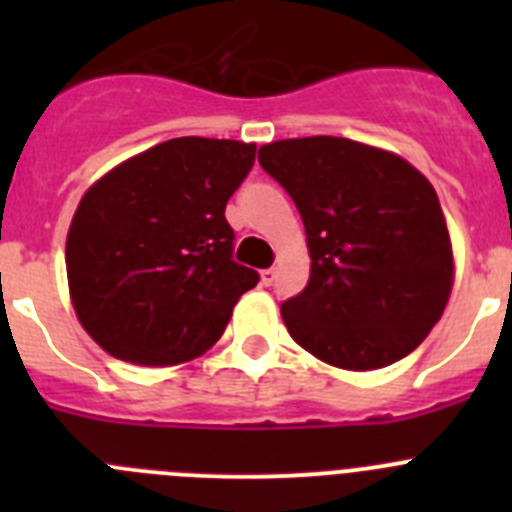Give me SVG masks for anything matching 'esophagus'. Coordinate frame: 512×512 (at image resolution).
Listing matches in <instances>:
<instances>
[{"mask_svg": "<svg viewBox=\"0 0 512 512\" xmlns=\"http://www.w3.org/2000/svg\"><path fill=\"white\" fill-rule=\"evenodd\" d=\"M277 282V269H264L261 271V284L264 287H271V284Z\"/></svg>", "mask_w": 512, "mask_h": 512, "instance_id": "esophagus-1", "label": "esophagus"}]
</instances>
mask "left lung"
I'll return each mask as SVG.
<instances>
[{
	"instance_id": "left-lung-1",
	"label": "left lung",
	"mask_w": 512,
	"mask_h": 512,
	"mask_svg": "<svg viewBox=\"0 0 512 512\" xmlns=\"http://www.w3.org/2000/svg\"><path fill=\"white\" fill-rule=\"evenodd\" d=\"M295 200L310 279L282 320L315 359L382 369L423 343L454 287V251L433 184L405 158L359 140L312 135L259 148Z\"/></svg>"
}]
</instances>
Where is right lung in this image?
<instances>
[{"label":"right lung","instance_id":"1","mask_svg":"<svg viewBox=\"0 0 512 512\" xmlns=\"http://www.w3.org/2000/svg\"><path fill=\"white\" fill-rule=\"evenodd\" d=\"M256 143L171 138L84 192L66 235L71 305L110 356L171 366L223 336L259 274L233 261L230 194Z\"/></svg>","mask_w":512,"mask_h":512}]
</instances>
